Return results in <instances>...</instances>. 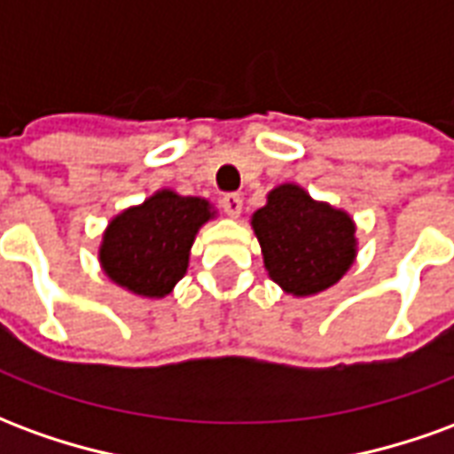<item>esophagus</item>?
<instances>
[{"mask_svg":"<svg viewBox=\"0 0 454 454\" xmlns=\"http://www.w3.org/2000/svg\"><path fill=\"white\" fill-rule=\"evenodd\" d=\"M221 208L226 211L228 216H238V214H240V208H243V197L236 194V192L223 194V197H221Z\"/></svg>","mask_w":454,"mask_h":454,"instance_id":"esophagus-1","label":"esophagus"}]
</instances>
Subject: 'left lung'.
I'll return each mask as SVG.
<instances>
[{"mask_svg":"<svg viewBox=\"0 0 454 454\" xmlns=\"http://www.w3.org/2000/svg\"><path fill=\"white\" fill-rule=\"evenodd\" d=\"M253 228L270 277L285 292L309 296L340 279L355 260V223L345 211L318 204L296 184L270 192Z\"/></svg>","mask_w":454,"mask_h":454,"instance_id":"8db88e82","label":"left lung"}]
</instances>
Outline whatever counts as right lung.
I'll return each mask as SVG.
<instances>
[{"mask_svg":"<svg viewBox=\"0 0 454 454\" xmlns=\"http://www.w3.org/2000/svg\"><path fill=\"white\" fill-rule=\"evenodd\" d=\"M208 218L204 199L158 192L109 223L99 250L104 272L133 294H169L187 272L189 247Z\"/></svg>","mask_w":454,"mask_h":454,"instance_id":"1","label":"right lung"}]
</instances>
